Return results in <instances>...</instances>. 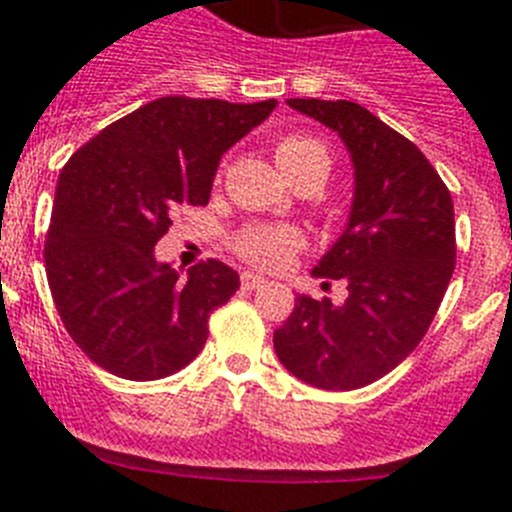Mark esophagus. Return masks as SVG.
<instances>
[{"label":"esophagus","mask_w":512,"mask_h":512,"mask_svg":"<svg viewBox=\"0 0 512 512\" xmlns=\"http://www.w3.org/2000/svg\"><path fill=\"white\" fill-rule=\"evenodd\" d=\"M241 284H243V289H259V287H264L266 279L259 277V274H251V271H243Z\"/></svg>","instance_id":"34e87169"}]
</instances>
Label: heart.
Listing matches in <instances>:
<instances>
[{
  "label": "heart",
  "instance_id": "1",
  "mask_svg": "<svg viewBox=\"0 0 512 512\" xmlns=\"http://www.w3.org/2000/svg\"><path fill=\"white\" fill-rule=\"evenodd\" d=\"M277 164L295 182L302 176H328L330 153L323 140L307 133H289L277 143ZM302 246V235L287 225H251L235 238V253L259 269H277Z\"/></svg>",
  "mask_w": 512,
  "mask_h": 512
}]
</instances>
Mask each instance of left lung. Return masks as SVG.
Listing matches in <instances>:
<instances>
[{"label":"left lung","mask_w":512,"mask_h":512,"mask_svg":"<svg viewBox=\"0 0 512 512\" xmlns=\"http://www.w3.org/2000/svg\"><path fill=\"white\" fill-rule=\"evenodd\" d=\"M287 104L343 140L354 200L343 233L312 269L343 279L346 302L297 295L287 323L274 330V351L305 384L359 390L408 359L436 318L454 274V202L418 146L361 104Z\"/></svg>","instance_id":"obj_1"}]
</instances>
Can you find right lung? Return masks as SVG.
I'll return each mask as SVG.
<instances>
[{
  "mask_svg": "<svg viewBox=\"0 0 512 512\" xmlns=\"http://www.w3.org/2000/svg\"><path fill=\"white\" fill-rule=\"evenodd\" d=\"M277 99L161 97L112 122L63 166L45 271L63 325L97 366L133 382L179 372L207 341V318L241 287L223 261L187 271L153 246L179 205H207L225 151Z\"/></svg>",
  "mask_w": 512,
  "mask_h": 512,
  "instance_id": "add662e5",
  "label": "right lung"
}]
</instances>
